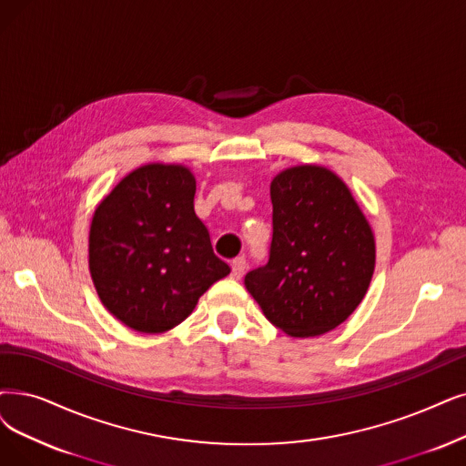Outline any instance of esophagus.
Segmentation results:
<instances>
[{
  "label": "esophagus",
  "instance_id": "34e87169",
  "mask_svg": "<svg viewBox=\"0 0 466 466\" xmlns=\"http://www.w3.org/2000/svg\"><path fill=\"white\" fill-rule=\"evenodd\" d=\"M245 268H247V259L243 256L235 258L233 262H231V277L238 281V279L243 277V273H245Z\"/></svg>",
  "mask_w": 466,
  "mask_h": 466
}]
</instances>
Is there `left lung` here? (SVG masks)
<instances>
[{
    "label": "left lung",
    "mask_w": 466,
    "mask_h": 466,
    "mask_svg": "<svg viewBox=\"0 0 466 466\" xmlns=\"http://www.w3.org/2000/svg\"><path fill=\"white\" fill-rule=\"evenodd\" d=\"M269 193V262L247 273L245 287L289 337H319L365 298L377 259L373 229L348 185L325 166L279 172Z\"/></svg>",
    "instance_id": "obj_1"
}]
</instances>
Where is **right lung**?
<instances>
[{
    "mask_svg": "<svg viewBox=\"0 0 466 466\" xmlns=\"http://www.w3.org/2000/svg\"><path fill=\"white\" fill-rule=\"evenodd\" d=\"M197 181L176 162H148L122 177L89 226V273L103 306L137 332H166L229 275L195 214Z\"/></svg>",
    "mask_w": 466,
    "mask_h": 466,
    "instance_id": "1",
    "label": "right lung"
}]
</instances>
